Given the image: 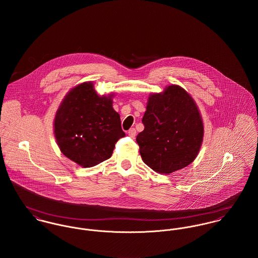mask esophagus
Wrapping results in <instances>:
<instances>
[{"label":"esophagus","instance_id":"34e87169","mask_svg":"<svg viewBox=\"0 0 258 258\" xmlns=\"http://www.w3.org/2000/svg\"><path fill=\"white\" fill-rule=\"evenodd\" d=\"M128 135L130 136V137H135V135H136V129L135 128H131V129H129L128 130Z\"/></svg>","mask_w":258,"mask_h":258}]
</instances>
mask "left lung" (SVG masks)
<instances>
[{"label":"left lung","mask_w":258,"mask_h":258,"mask_svg":"<svg viewBox=\"0 0 258 258\" xmlns=\"http://www.w3.org/2000/svg\"><path fill=\"white\" fill-rule=\"evenodd\" d=\"M136 141L143 162L160 174H171L189 165L204 138L203 119L190 95L179 85L151 94Z\"/></svg>","instance_id":"1"}]
</instances>
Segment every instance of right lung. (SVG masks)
Listing matches in <instances>:
<instances>
[{
    "label": "right lung",
    "instance_id": "1",
    "mask_svg": "<svg viewBox=\"0 0 258 258\" xmlns=\"http://www.w3.org/2000/svg\"><path fill=\"white\" fill-rule=\"evenodd\" d=\"M112 97L99 96L92 82H84L67 94L56 111L57 145L66 157L83 168L109 159L116 142L125 136Z\"/></svg>",
    "mask_w": 258,
    "mask_h": 258
}]
</instances>
